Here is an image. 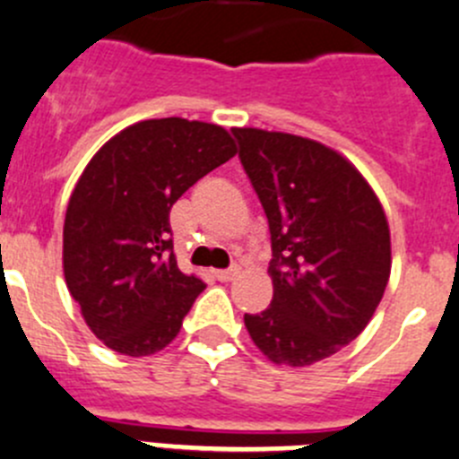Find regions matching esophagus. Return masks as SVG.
Returning <instances> with one entry per match:
<instances>
[{
    "label": "esophagus",
    "mask_w": 459,
    "mask_h": 459,
    "mask_svg": "<svg viewBox=\"0 0 459 459\" xmlns=\"http://www.w3.org/2000/svg\"><path fill=\"white\" fill-rule=\"evenodd\" d=\"M238 273H239V267H230V269H220V272H215V276H217V281L229 282V281H233Z\"/></svg>",
    "instance_id": "34e87169"
}]
</instances>
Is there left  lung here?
<instances>
[{
	"instance_id": "left-lung-1",
	"label": "left lung",
	"mask_w": 459,
	"mask_h": 459,
	"mask_svg": "<svg viewBox=\"0 0 459 459\" xmlns=\"http://www.w3.org/2000/svg\"><path fill=\"white\" fill-rule=\"evenodd\" d=\"M272 233V306L244 315L273 365L307 367L353 342L392 272L389 224L340 152L292 133L233 128Z\"/></svg>"
}]
</instances>
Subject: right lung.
Returning a JSON list of instances; mask_svg holds the SVG:
<instances>
[{
	"label": "right lung",
	"mask_w": 459,
	"mask_h": 459,
	"mask_svg": "<svg viewBox=\"0 0 459 459\" xmlns=\"http://www.w3.org/2000/svg\"><path fill=\"white\" fill-rule=\"evenodd\" d=\"M235 153L224 126L165 117L131 124L85 165L67 204L63 273L108 349L143 358L178 335L205 285L178 269L169 210Z\"/></svg>",
	"instance_id": "1"
}]
</instances>
